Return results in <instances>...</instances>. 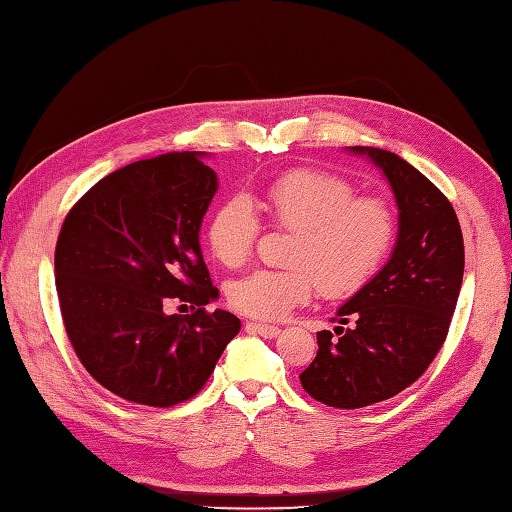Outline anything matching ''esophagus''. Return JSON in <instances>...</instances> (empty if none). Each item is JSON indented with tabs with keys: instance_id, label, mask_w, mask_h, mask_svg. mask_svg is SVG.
<instances>
[{
	"instance_id": "1",
	"label": "esophagus",
	"mask_w": 512,
	"mask_h": 512,
	"mask_svg": "<svg viewBox=\"0 0 512 512\" xmlns=\"http://www.w3.org/2000/svg\"><path fill=\"white\" fill-rule=\"evenodd\" d=\"M247 331H254V334H260L262 338H278L280 336V327L275 325H265V323H245Z\"/></svg>"
}]
</instances>
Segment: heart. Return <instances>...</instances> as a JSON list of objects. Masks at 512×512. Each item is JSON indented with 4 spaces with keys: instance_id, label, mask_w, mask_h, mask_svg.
<instances>
[{
    "instance_id": "heart-1",
    "label": "heart",
    "mask_w": 512,
    "mask_h": 512,
    "mask_svg": "<svg viewBox=\"0 0 512 512\" xmlns=\"http://www.w3.org/2000/svg\"><path fill=\"white\" fill-rule=\"evenodd\" d=\"M234 193L215 206L206 222V245L226 267L252 254L267 215L275 228L290 230L284 269H254L228 282L232 310L260 321L282 319L306 303L316 288L327 299L362 290L390 256L398 222L392 206L375 196H355L338 174L290 170L252 198Z\"/></svg>"
}]
</instances>
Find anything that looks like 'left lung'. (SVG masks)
Here are the masks:
<instances>
[{
	"mask_svg": "<svg viewBox=\"0 0 512 512\" xmlns=\"http://www.w3.org/2000/svg\"><path fill=\"white\" fill-rule=\"evenodd\" d=\"M388 178L398 204V241L375 278L338 310L336 336L301 372L303 390L336 409L381 403L416 383L446 342L461 293L463 232L450 200L405 159L355 146Z\"/></svg>",
	"mask_w": 512,
	"mask_h": 512,
	"instance_id": "obj_1",
	"label": "left lung"
}]
</instances>
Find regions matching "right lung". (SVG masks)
Segmentation results:
<instances>
[{"label": "right lung", "mask_w": 512, "mask_h": 512, "mask_svg": "<svg viewBox=\"0 0 512 512\" xmlns=\"http://www.w3.org/2000/svg\"><path fill=\"white\" fill-rule=\"evenodd\" d=\"M215 191L198 153H168L101 178L62 224L66 336L92 379L131 403L163 409L196 396L241 329L234 314L204 308L217 288L198 232ZM170 300L192 312L165 315Z\"/></svg>", "instance_id": "right-lung-1"}]
</instances>
